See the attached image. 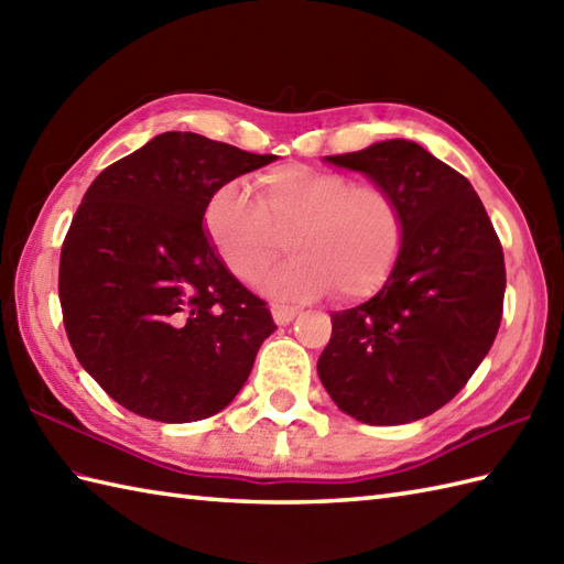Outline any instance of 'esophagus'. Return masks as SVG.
<instances>
[{
    "mask_svg": "<svg viewBox=\"0 0 564 564\" xmlns=\"http://www.w3.org/2000/svg\"><path fill=\"white\" fill-rule=\"evenodd\" d=\"M271 315H273V322L279 327H285L291 325V322L301 315V307H291V305H271Z\"/></svg>",
    "mask_w": 564,
    "mask_h": 564,
    "instance_id": "34e87169",
    "label": "esophagus"
}]
</instances>
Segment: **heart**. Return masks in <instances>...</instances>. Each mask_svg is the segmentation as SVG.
<instances>
[{
  "label": "heart",
  "instance_id": "b5f03b06",
  "mask_svg": "<svg viewBox=\"0 0 564 564\" xmlns=\"http://www.w3.org/2000/svg\"><path fill=\"white\" fill-rule=\"evenodd\" d=\"M203 230L223 267L254 283L289 237L293 261L263 291L310 301L337 289L344 301L373 295L390 279L404 245V218L390 191L305 164H283L257 178V200L239 182L215 188Z\"/></svg>",
  "mask_w": 564,
  "mask_h": 564
}]
</instances>
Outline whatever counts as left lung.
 <instances>
[{
    "instance_id": "1",
    "label": "left lung",
    "mask_w": 564,
    "mask_h": 564,
    "mask_svg": "<svg viewBox=\"0 0 564 564\" xmlns=\"http://www.w3.org/2000/svg\"><path fill=\"white\" fill-rule=\"evenodd\" d=\"M325 162L390 191L404 245L370 301L332 315L322 386L364 424H410L441 410L492 346L505 305V251L463 174L412 140H382Z\"/></svg>"
}]
</instances>
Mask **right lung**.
Wrapping results in <instances>:
<instances>
[{
  "label": "right lung",
  "mask_w": 564,
  "mask_h": 564,
  "mask_svg": "<svg viewBox=\"0 0 564 564\" xmlns=\"http://www.w3.org/2000/svg\"><path fill=\"white\" fill-rule=\"evenodd\" d=\"M198 133H162L94 178L59 254L82 368L126 410L198 422L242 390L275 325L203 230L215 188L271 164Z\"/></svg>",
  "instance_id": "right-lung-1"
}]
</instances>
